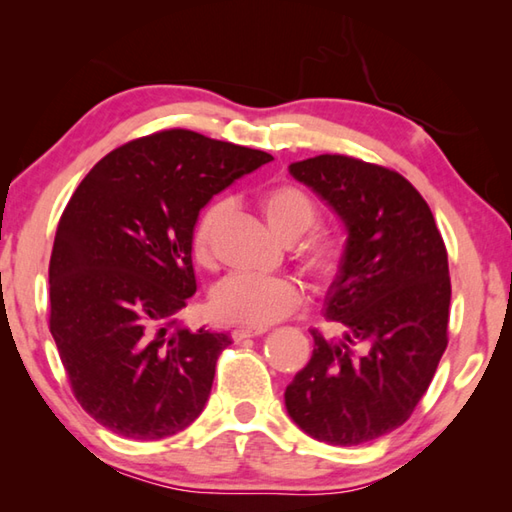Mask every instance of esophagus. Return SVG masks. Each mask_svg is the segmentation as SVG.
Listing matches in <instances>:
<instances>
[{
	"instance_id": "1",
	"label": "esophagus",
	"mask_w": 512,
	"mask_h": 512,
	"mask_svg": "<svg viewBox=\"0 0 512 512\" xmlns=\"http://www.w3.org/2000/svg\"><path fill=\"white\" fill-rule=\"evenodd\" d=\"M266 330L262 328H239V330H233L231 336L233 341L239 343V341H246V339H255V336H262Z\"/></svg>"
}]
</instances>
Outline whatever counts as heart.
<instances>
[{
  "mask_svg": "<svg viewBox=\"0 0 512 512\" xmlns=\"http://www.w3.org/2000/svg\"><path fill=\"white\" fill-rule=\"evenodd\" d=\"M228 202L217 200L206 206L193 228V255L200 264H211L213 237L226 217ZM262 211L268 226L284 242H297L317 222V204L295 184H277L262 195ZM343 246L328 233L314 235L303 250V266L317 279H328L341 264ZM301 292L286 277H262L233 273L224 277L211 292V312L217 321L266 328L299 306Z\"/></svg>",
  "mask_w": 512,
  "mask_h": 512,
  "instance_id": "heart-1",
  "label": "heart"
}]
</instances>
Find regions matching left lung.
I'll return each instance as SVG.
<instances>
[{"label":"left lung","mask_w":512,"mask_h":512,"mask_svg":"<svg viewBox=\"0 0 512 512\" xmlns=\"http://www.w3.org/2000/svg\"><path fill=\"white\" fill-rule=\"evenodd\" d=\"M345 226L325 295L328 339L312 330L310 363L286 387V409L319 442L354 447L398 429L447 350L449 259L429 204L400 173L339 154L288 167Z\"/></svg>","instance_id":"8db88e82"}]
</instances>
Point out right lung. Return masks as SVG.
I'll list each match as a JSON object with an SVG mask.
<instances>
[{
	"instance_id": "obj_1",
	"label": "right lung",
	"mask_w": 512,
	"mask_h": 512,
	"mask_svg": "<svg viewBox=\"0 0 512 512\" xmlns=\"http://www.w3.org/2000/svg\"><path fill=\"white\" fill-rule=\"evenodd\" d=\"M273 156L167 129L96 162L50 257V332L76 400L118 436L160 440L200 416L228 334L178 321L191 239L213 195Z\"/></svg>"
}]
</instances>
